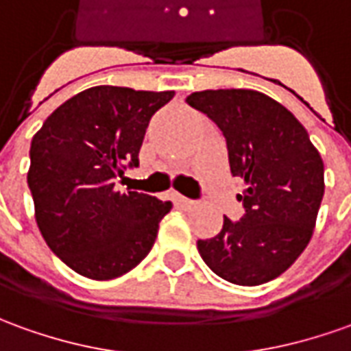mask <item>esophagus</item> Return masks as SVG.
Here are the masks:
<instances>
[{
	"label": "esophagus",
	"mask_w": 351,
	"mask_h": 351,
	"mask_svg": "<svg viewBox=\"0 0 351 351\" xmlns=\"http://www.w3.org/2000/svg\"><path fill=\"white\" fill-rule=\"evenodd\" d=\"M176 200L180 202L181 206H185V208H191V206H195V204H197L195 200L187 199V197H183V195H178V197H176Z\"/></svg>",
	"instance_id": "esophagus-1"
}]
</instances>
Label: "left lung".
I'll return each mask as SVG.
<instances>
[{
	"instance_id": "obj_1",
	"label": "left lung",
	"mask_w": 351,
	"mask_h": 351,
	"mask_svg": "<svg viewBox=\"0 0 351 351\" xmlns=\"http://www.w3.org/2000/svg\"><path fill=\"white\" fill-rule=\"evenodd\" d=\"M187 105L226 137L231 173L246 181L241 219L197 246L221 279L262 285L287 271L308 246L325 193V168L306 128L275 99L254 89H206Z\"/></svg>"
}]
</instances>
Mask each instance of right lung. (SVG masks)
Here are the masks:
<instances>
[{"label":"right lung","mask_w":351,"mask_h":351,"mask_svg":"<svg viewBox=\"0 0 351 351\" xmlns=\"http://www.w3.org/2000/svg\"><path fill=\"white\" fill-rule=\"evenodd\" d=\"M173 91L95 86L43 122L30 147L28 187L36 221L53 254L84 277L124 275L151 252L171 202L116 191L139 166L152 114Z\"/></svg>","instance_id":"add662e5"}]
</instances>
